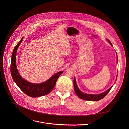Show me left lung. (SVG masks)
Masks as SVG:
<instances>
[{
	"mask_svg": "<svg viewBox=\"0 0 129 129\" xmlns=\"http://www.w3.org/2000/svg\"><path fill=\"white\" fill-rule=\"evenodd\" d=\"M107 40L108 42L112 46V44L110 41L108 39H107ZM117 62H118V57H117ZM117 78H116V80H117ZM74 91L75 92L76 94L80 99H83V100H88V101H96L99 100L103 98L105 96H106L107 95V94L110 91V90L111 89L112 87H113V86H111L110 88H109L105 92H103L102 93H101V94H94H94H86V93H83V92L80 91V90L79 89V88L77 87V85L76 84L75 78L74 77Z\"/></svg>",
	"mask_w": 129,
	"mask_h": 129,
	"instance_id": "1",
	"label": "left lung"
}]
</instances>
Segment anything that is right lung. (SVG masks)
<instances>
[{"mask_svg":"<svg viewBox=\"0 0 129 129\" xmlns=\"http://www.w3.org/2000/svg\"><path fill=\"white\" fill-rule=\"evenodd\" d=\"M23 39V37L16 45L11 55L10 72L12 78L20 89L28 96L36 97L46 95L52 91L58 78L63 72L60 71L57 73L46 81L40 84L30 83L23 79L19 73L16 64L17 51Z\"/></svg>","mask_w":129,"mask_h":129,"instance_id":"right-lung-1","label":"right lung"}]
</instances>
